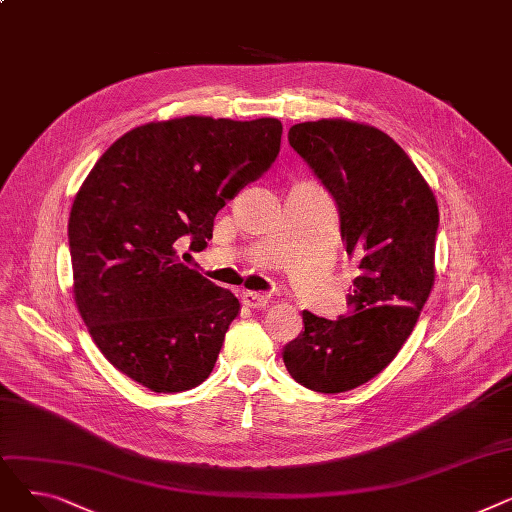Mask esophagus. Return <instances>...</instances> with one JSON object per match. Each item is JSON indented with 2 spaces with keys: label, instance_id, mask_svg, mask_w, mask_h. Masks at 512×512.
I'll list each match as a JSON object with an SVG mask.
<instances>
[{
  "label": "esophagus",
  "instance_id": "34e87169",
  "mask_svg": "<svg viewBox=\"0 0 512 512\" xmlns=\"http://www.w3.org/2000/svg\"><path fill=\"white\" fill-rule=\"evenodd\" d=\"M240 299H242V303H245L251 309H261V307L267 305V294L255 292V290H245V292L240 294Z\"/></svg>",
  "mask_w": 512,
  "mask_h": 512
}]
</instances>
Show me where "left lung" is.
<instances>
[{
	"instance_id": "8db88e82",
	"label": "left lung",
	"mask_w": 512,
	"mask_h": 512,
	"mask_svg": "<svg viewBox=\"0 0 512 512\" xmlns=\"http://www.w3.org/2000/svg\"><path fill=\"white\" fill-rule=\"evenodd\" d=\"M288 143L332 195L359 276L338 319L303 311L305 330L282 359L301 386L338 394L375 378L398 355L434 286L438 203L386 132L348 120L294 124Z\"/></svg>"
}]
</instances>
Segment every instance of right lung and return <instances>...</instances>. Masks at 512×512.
I'll list each match as a JSON object with an SVG mask.
<instances>
[{"mask_svg": "<svg viewBox=\"0 0 512 512\" xmlns=\"http://www.w3.org/2000/svg\"><path fill=\"white\" fill-rule=\"evenodd\" d=\"M280 141L276 118L151 122L80 186L68 220L76 307L103 357L151 392L209 378L240 303L176 247H207L215 213L272 168Z\"/></svg>", "mask_w": 512, "mask_h": 512, "instance_id": "obj_1", "label": "right lung"}]
</instances>
